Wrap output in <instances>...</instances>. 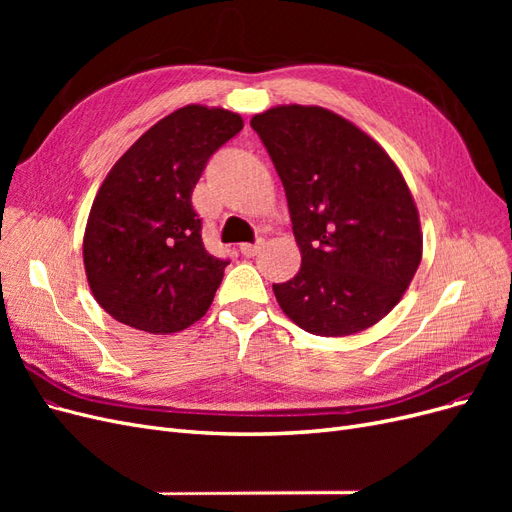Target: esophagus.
Here are the masks:
<instances>
[{"mask_svg":"<svg viewBox=\"0 0 512 512\" xmlns=\"http://www.w3.org/2000/svg\"><path fill=\"white\" fill-rule=\"evenodd\" d=\"M262 247H265V239H258L256 243H241L239 250H241L243 256L252 258V256H256V254L262 250Z\"/></svg>","mask_w":512,"mask_h":512,"instance_id":"obj_1","label":"esophagus"}]
</instances>
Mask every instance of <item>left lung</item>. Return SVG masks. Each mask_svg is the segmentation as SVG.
Wrapping results in <instances>:
<instances>
[{
    "mask_svg": "<svg viewBox=\"0 0 512 512\" xmlns=\"http://www.w3.org/2000/svg\"><path fill=\"white\" fill-rule=\"evenodd\" d=\"M286 190L301 269L273 284L303 331L344 337L401 301L423 258L418 209L397 164L329 108L282 104L252 117Z\"/></svg>",
    "mask_w": 512,
    "mask_h": 512,
    "instance_id": "obj_1",
    "label": "left lung"
}]
</instances>
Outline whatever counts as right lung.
Instances as JSON below:
<instances>
[{"instance_id": "1", "label": "right lung", "mask_w": 512, "mask_h": 512, "mask_svg": "<svg viewBox=\"0 0 512 512\" xmlns=\"http://www.w3.org/2000/svg\"><path fill=\"white\" fill-rule=\"evenodd\" d=\"M241 128V115L226 108L188 104L108 170L83 237L87 282L106 314L153 335L179 333L207 314L228 260L205 250L192 192Z\"/></svg>"}]
</instances>
